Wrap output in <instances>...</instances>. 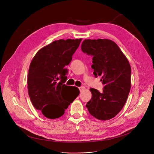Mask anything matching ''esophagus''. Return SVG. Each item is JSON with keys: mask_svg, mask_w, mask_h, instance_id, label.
<instances>
[{"mask_svg": "<svg viewBox=\"0 0 154 154\" xmlns=\"http://www.w3.org/2000/svg\"><path fill=\"white\" fill-rule=\"evenodd\" d=\"M79 90H80V91L82 92L84 90H85V87H79Z\"/></svg>", "mask_w": 154, "mask_h": 154, "instance_id": "1", "label": "esophagus"}]
</instances>
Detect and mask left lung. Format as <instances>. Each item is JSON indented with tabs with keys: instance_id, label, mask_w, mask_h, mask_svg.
<instances>
[{
	"instance_id": "obj_1",
	"label": "left lung",
	"mask_w": 154,
	"mask_h": 154,
	"mask_svg": "<svg viewBox=\"0 0 154 154\" xmlns=\"http://www.w3.org/2000/svg\"><path fill=\"white\" fill-rule=\"evenodd\" d=\"M83 53L93 56L92 69L96 77H101L103 92L90 88L87 103L90 114L98 120H108L123 107L131 88V66L118 45L109 39H86L81 45Z\"/></svg>"
}]
</instances>
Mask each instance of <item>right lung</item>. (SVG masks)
I'll list each match as a JSON object with an SVG mask.
<instances>
[{"label":"right lung","instance_id":"obj_1","mask_svg":"<svg viewBox=\"0 0 154 154\" xmlns=\"http://www.w3.org/2000/svg\"><path fill=\"white\" fill-rule=\"evenodd\" d=\"M81 40H55L40 49L31 61L27 75L29 96L34 107L47 118L62 116L79 94L76 87H71L68 94L71 86L64 83L67 73L65 66L71 61Z\"/></svg>","mask_w":154,"mask_h":154}]
</instances>
